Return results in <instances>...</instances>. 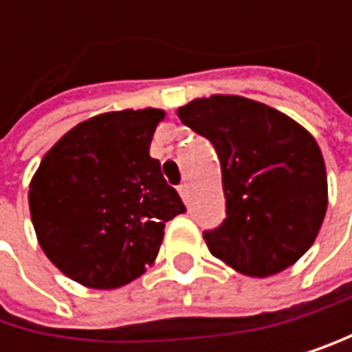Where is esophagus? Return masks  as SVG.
Segmentation results:
<instances>
[{
  "mask_svg": "<svg viewBox=\"0 0 352 352\" xmlns=\"http://www.w3.org/2000/svg\"><path fill=\"white\" fill-rule=\"evenodd\" d=\"M177 190H179V194H182V198H184V200L188 202V194H190V188H188V184H182V186H179Z\"/></svg>",
  "mask_w": 352,
  "mask_h": 352,
  "instance_id": "1",
  "label": "esophagus"
}]
</instances>
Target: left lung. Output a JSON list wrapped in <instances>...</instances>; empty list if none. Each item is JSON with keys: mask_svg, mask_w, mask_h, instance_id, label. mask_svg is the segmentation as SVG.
Here are the masks:
<instances>
[{"mask_svg": "<svg viewBox=\"0 0 352 352\" xmlns=\"http://www.w3.org/2000/svg\"><path fill=\"white\" fill-rule=\"evenodd\" d=\"M207 137L221 164L226 219L202 236L217 260L266 278L315 243L327 211L319 143L283 111L236 94H211L177 109Z\"/></svg>", "mask_w": 352, "mask_h": 352, "instance_id": "left-lung-1", "label": "left lung"}]
</instances>
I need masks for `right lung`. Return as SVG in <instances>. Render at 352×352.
I'll return each instance as SVG.
<instances>
[{"label": "right lung", "mask_w": 352, "mask_h": 352, "mask_svg": "<svg viewBox=\"0 0 352 352\" xmlns=\"http://www.w3.org/2000/svg\"><path fill=\"white\" fill-rule=\"evenodd\" d=\"M162 109H122L65 133L29 184V211L46 258L90 289H116L152 266L164 223L186 211L150 143Z\"/></svg>", "instance_id": "obj_1"}]
</instances>
